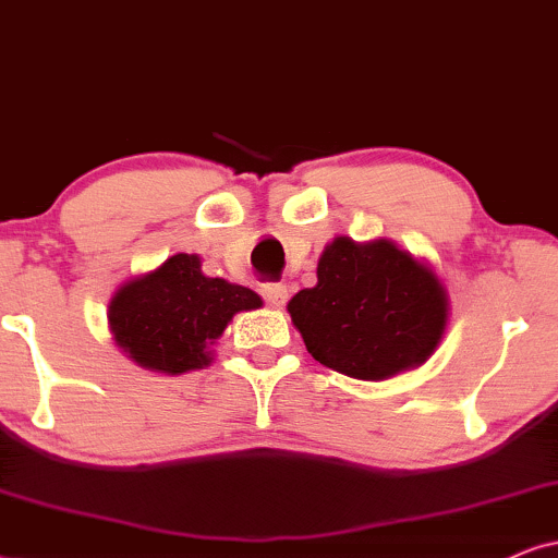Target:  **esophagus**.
Returning a JSON list of instances; mask_svg holds the SVG:
<instances>
[{
    "mask_svg": "<svg viewBox=\"0 0 558 558\" xmlns=\"http://www.w3.org/2000/svg\"><path fill=\"white\" fill-rule=\"evenodd\" d=\"M263 295H265L267 306L280 308L288 299V288L283 283H267V286H263Z\"/></svg>",
    "mask_w": 558,
    "mask_h": 558,
    "instance_id": "34e87169",
    "label": "esophagus"
}]
</instances>
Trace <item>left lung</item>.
<instances>
[{
    "label": "left lung",
    "mask_w": 558,
    "mask_h": 558,
    "mask_svg": "<svg viewBox=\"0 0 558 558\" xmlns=\"http://www.w3.org/2000/svg\"><path fill=\"white\" fill-rule=\"evenodd\" d=\"M293 327L314 361L361 380L417 368L448 324V293L437 275L389 239L324 246L316 286L288 301Z\"/></svg>",
    "instance_id": "left-lung-1"
}]
</instances>
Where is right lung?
<instances>
[{
    "mask_svg": "<svg viewBox=\"0 0 558 558\" xmlns=\"http://www.w3.org/2000/svg\"><path fill=\"white\" fill-rule=\"evenodd\" d=\"M259 306L263 299L250 288L203 275L197 255H172L157 270L118 288L108 324L133 363L180 376L214 361L210 344L236 312Z\"/></svg>",
    "mask_w": 558,
    "mask_h": 558,
    "instance_id": "right-lung-1",
    "label": "right lung"
}]
</instances>
